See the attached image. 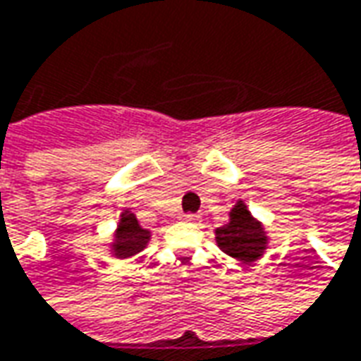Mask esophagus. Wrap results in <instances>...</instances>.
<instances>
[{"label": "esophagus", "instance_id": "esophagus-1", "mask_svg": "<svg viewBox=\"0 0 361 361\" xmlns=\"http://www.w3.org/2000/svg\"><path fill=\"white\" fill-rule=\"evenodd\" d=\"M181 218L185 219V221H197V219H200V216H197V214H183Z\"/></svg>", "mask_w": 361, "mask_h": 361}]
</instances>
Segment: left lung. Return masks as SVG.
Listing matches in <instances>:
<instances>
[{"mask_svg": "<svg viewBox=\"0 0 361 361\" xmlns=\"http://www.w3.org/2000/svg\"><path fill=\"white\" fill-rule=\"evenodd\" d=\"M216 240L221 252L242 262H254L264 254L267 238L259 221H255L245 205L238 202L230 212V224L216 230Z\"/></svg>", "mask_w": 361, "mask_h": 361, "instance_id": "obj_1", "label": "left lung"}]
</instances>
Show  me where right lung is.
Returning <instances> with one entry per match:
<instances>
[{
    "label": "right lung",
    "instance_id": "obj_1",
    "mask_svg": "<svg viewBox=\"0 0 361 361\" xmlns=\"http://www.w3.org/2000/svg\"><path fill=\"white\" fill-rule=\"evenodd\" d=\"M147 242H149V231L143 230L131 212H123L118 226V233H116V242H114L116 255L118 257L135 255L137 252H142Z\"/></svg>",
    "mask_w": 361,
    "mask_h": 361
}]
</instances>
